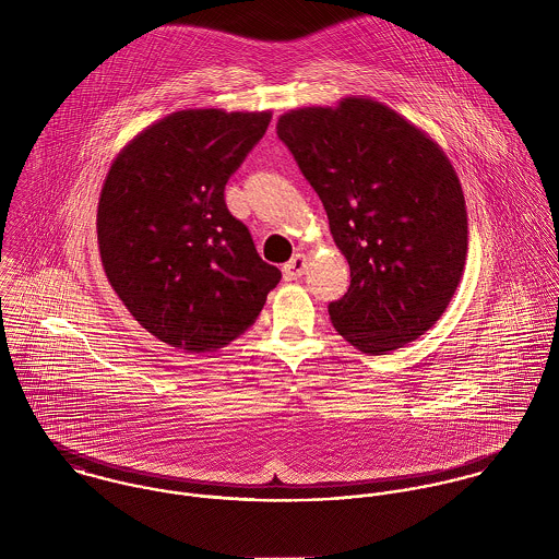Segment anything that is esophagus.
<instances>
[{
  "label": "esophagus",
  "mask_w": 559,
  "mask_h": 559,
  "mask_svg": "<svg viewBox=\"0 0 559 559\" xmlns=\"http://www.w3.org/2000/svg\"><path fill=\"white\" fill-rule=\"evenodd\" d=\"M308 269V258L304 253H295L286 264H284V280L293 282V280H299Z\"/></svg>",
  "instance_id": "1"
}]
</instances>
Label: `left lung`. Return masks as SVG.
<instances>
[{
	"label": "left lung",
	"instance_id": "8db88e82",
	"mask_svg": "<svg viewBox=\"0 0 559 559\" xmlns=\"http://www.w3.org/2000/svg\"><path fill=\"white\" fill-rule=\"evenodd\" d=\"M277 135L350 266L348 293L329 304L335 331L366 355L424 335L461 284L469 242L463 187L443 148L364 96L290 109Z\"/></svg>",
	"mask_w": 559,
	"mask_h": 559
}]
</instances>
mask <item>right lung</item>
<instances>
[{"mask_svg":"<svg viewBox=\"0 0 559 559\" xmlns=\"http://www.w3.org/2000/svg\"><path fill=\"white\" fill-rule=\"evenodd\" d=\"M269 122L271 111H174L138 133L105 176L96 213L105 275L131 317L169 346L230 344L282 280L224 200Z\"/></svg>","mask_w":559,"mask_h":559,"instance_id":"add662e5","label":"right lung"}]
</instances>
